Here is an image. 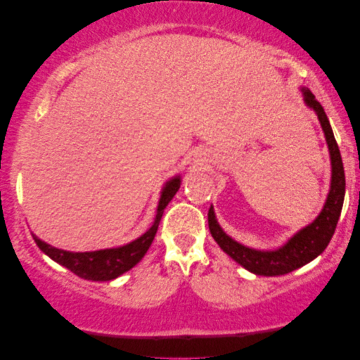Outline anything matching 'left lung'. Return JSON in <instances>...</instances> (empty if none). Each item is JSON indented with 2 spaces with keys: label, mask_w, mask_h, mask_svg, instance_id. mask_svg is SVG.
Returning a JSON list of instances; mask_svg holds the SVG:
<instances>
[{
  "label": "left lung",
  "mask_w": 360,
  "mask_h": 360,
  "mask_svg": "<svg viewBox=\"0 0 360 360\" xmlns=\"http://www.w3.org/2000/svg\"><path fill=\"white\" fill-rule=\"evenodd\" d=\"M302 91L307 106L316 112L318 120L321 122L324 137H326L328 142L329 157H331V188H329L326 203H324L318 218L311 224H308L307 228L298 231L282 248L275 250H257L245 248L238 240L229 238L216 221L213 206L208 211L210 233L219 248L231 259L243 265L244 269H248L249 272L264 275V277H275V275L293 272V270L303 267L304 264L311 262L328 248L329 240H331L334 231H336L344 203V193H346V176H344L341 152H339L338 142L334 139L326 112H324L323 106L319 105V101L308 88H302Z\"/></svg>",
  "instance_id": "8db88e82"
}]
</instances>
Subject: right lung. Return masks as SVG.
<instances>
[{"label": "right lung", "instance_id": "right-lung-1", "mask_svg": "<svg viewBox=\"0 0 360 360\" xmlns=\"http://www.w3.org/2000/svg\"><path fill=\"white\" fill-rule=\"evenodd\" d=\"M180 184V175L167 181L164 188H162L154 224L141 238H137L126 245H121V248L93 250V252H70V250L52 248L51 244L44 243V240L36 238L34 234L32 238L44 254H47L52 260L63 265V267L78 275L80 278L93 280V282H108V280L117 278L120 275L134 267L146 255L147 249L150 248L152 240L155 238L157 229H159L164 210L170 203V200L174 198L176 191H179Z\"/></svg>", "mask_w": 360, "mask_h": 360}]
</instances>
